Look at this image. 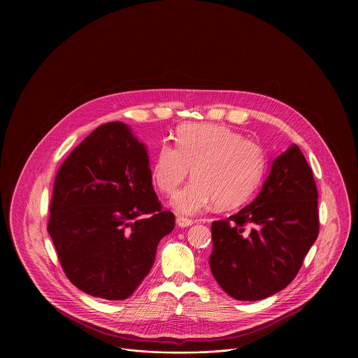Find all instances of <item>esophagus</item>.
<instances>
[{
    "mask_svg": "<svg viewBox=\"0 0 358 358\" xmlns=\"http://www.w3.org/2000/svg\"><path fill=\"white\" fill-rule=\"evenodd\" d=\"M176 224L179 227H189L193 224V220L192 219H187V217H183V216H178L176 217Z\"/></svg>",
    "mask_w": 358,
    "mask_h": 358,
    "instance_id": "1",
    "label": "esophagus"
}]
</instances>
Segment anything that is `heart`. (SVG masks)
Here are the masks:
<instances>
[{
    "label": "heart",
    "mask_w": 358,
    "mask_h": 358,
    "mask_svg": "<svg viewBox=\"0 0 358 358\" xmlns=\"http://www.w3.org/2000/svg\"><path fill=\"white\" fill-rule=\"evenodd\" d=\"M172 206L178 213L196 215L209 205L231 209L248 203L266 172V154L259 143L216 124H192L178 132L176 148L159 146L152 165L157 189L171 196L190 176Z\"/></svg>",
    "instance_id": "b5f03b06"
}]
</instances>
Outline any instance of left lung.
I'll return each mask as SVG.
<instances>
[{"label":"left lung","mask_w":358,"mask_h":358,"mask_svg":"<svg viewBox=\"0 0 358 358\" xmlns=\"http://www.w3.org/2000/svg\"><path fill=\"white\" fill-rule=\"evenodd\" d=\"M318 193L296 145L271 162L255 200L212 223L210 271L237 301H260L298 274L318 236Z\"/></svg>","instance_id":"1"}]
</instances>
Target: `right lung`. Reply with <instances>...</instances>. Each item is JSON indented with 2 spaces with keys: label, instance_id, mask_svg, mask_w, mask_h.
<instances>
[{
  "label": "right lung",
  "instance_id": "obj_1",
  "mask_svg": "<svg viewBox=\"0 0 358 358\" xmlns=\"http://www.w3.org/2000/svg\"><path fill=\"white\" fill-rule=\"evenodd\" d=\"M173 227L154 192L148 148L124 122L96 128L56 173L48 233L67 278L88 295L129 298Z\"/></svg>",
  "mask_w": 358,
  "mask_h": 358
}]
</instances>
